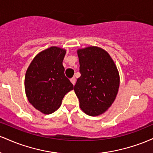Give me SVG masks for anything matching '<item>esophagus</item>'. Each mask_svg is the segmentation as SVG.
I'll return each mask as SVG.
<instances>
[{"label": "esophagus", "mask_w": 153, "mask_h": 153, "mask_svg": "<svg viewBox=\"0 0 153 153\" xmlns=\"http://www.w3.org/2000/svg\"><path fill=\"white\" fill-rule=\"evenodd\" d=\"M71 81L72 83L73 84V85H75V82H76V79H75V77H73V78H71Z\"/></svg>", "instance_id": "obj_1"}]
</instances>
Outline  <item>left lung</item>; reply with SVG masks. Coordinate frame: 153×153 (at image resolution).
<instances>
[{"label": "left lung", "instance_id": "obj_1", "mask_svg": "<svg viewBox=\"0 0 153 153\" xmlns=\"http://www.w3.org/2000/svg\"><path fill=\"white\" fill-rule=\"evenodd\" d=\"M80 77L74 86L80 108L89 116L105 112L114 101L119 75L114 62L103 49L89 47L78 50Z\"/></svg>", "mask_w": 153, "mask_h": 153}]
</instances>
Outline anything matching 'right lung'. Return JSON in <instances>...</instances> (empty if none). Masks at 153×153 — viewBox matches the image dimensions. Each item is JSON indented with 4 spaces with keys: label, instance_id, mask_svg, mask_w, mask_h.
Segmentation results:
<instances>
[{
    "label": "right lung",
    "instance_id": "add662e5",
    "mask_svg": "<svg viewBox=\"0 0 153 153\" xmlns=\"http://www.w3.org/2000/svg\"><path fill=\"white\" fill-rule=\"evenodd\" d=\"M65 52L59 47H50L39 53L26 71V97L35 108L45 114L55 111L65 95L74 88L65 75L62 61Z\"/></svg>",
    "mask_w": 153,
    "mask_h": 153
}]
</instances>
